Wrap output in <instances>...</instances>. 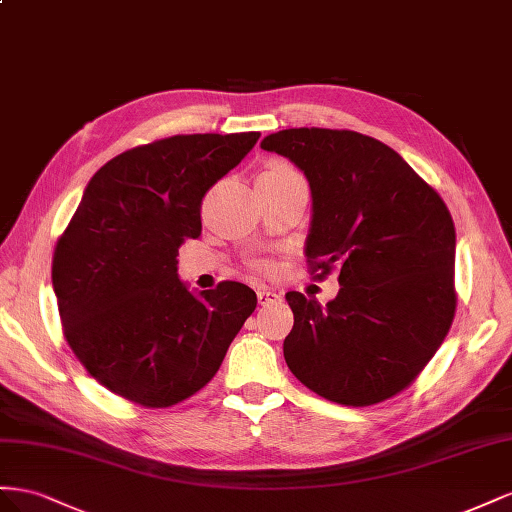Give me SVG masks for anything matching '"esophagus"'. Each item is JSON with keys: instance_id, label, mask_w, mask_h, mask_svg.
Segmentation results:
<instances>
[{"instance_id": "esophagus-1", "label": "esophagus", "mask_w": 512, "mask_h": 512, "mask_svg": "<svg viewBox=\"0 0 512 512\" xmlns=\"http://www.w3.org/2000/svg\"><path fill=\"white\" fill-rule=\"evenodd\" d=\"M257 300L259 304H270V302H279L281 300V294H276L274 289H259L257 291Z\"/></svg>"}]
</instances>
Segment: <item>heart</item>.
<instances>
[{
  "label": "heart",
  "instance_id": "b5f03b06",
  "mask_svg": "<svg viewBox=\"0 0 512 512\" xmlns=\"http://www.w3.org/2000/svg\"><path fill=\"white\" fill-rule=\"evenodd\" d=\"M261 175H268V178H291V175H298V173L287 165H272Z\"/></svg>",
  "mask_w": 512,
  "mask_h": 512
}]
</instances>
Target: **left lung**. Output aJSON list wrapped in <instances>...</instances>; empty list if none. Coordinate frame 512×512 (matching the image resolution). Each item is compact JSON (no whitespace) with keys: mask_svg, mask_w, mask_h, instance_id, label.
<instances>
[{"mask_svg":"<svg viewBox=\"0 0 512 512\" xmlns=\"http://www.w3.org/2000/svg\"><path fill=\"white\" fill-rule=\"evenodd\" d=\"M261 150L289 158L311 186L306 261L339 272L326 306L287 291L289 371L341 405L382 403L410 386L457 309L455 223L442 197L388 148L354 130L287 128Z\"/></svg>","mask_w":512,"mask_h":512,"instance_id":"obj_1","label":"left lung"}]
</instances>
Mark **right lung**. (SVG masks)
I'll return each instance as SVG.
<instances>
[{
  "label": "right lung",
  "mask_w": 512,
  "mask_h": 512,
  "mask_svg": "<svg viewBox=\"0 0 512 512\" xmlns=\"http://www.w3.org/2000/svg\"><path fill=\"white\" fill-rule=\"evenodd\" d=\"M259 133L175 135L102 165L55 244L64 337L98 384L171 407L216 375L257 296L236 281L193 294L178 248L201 236V201Z\"/></svg>",
  "instance_id": "add662e5"
}]
</instances>
